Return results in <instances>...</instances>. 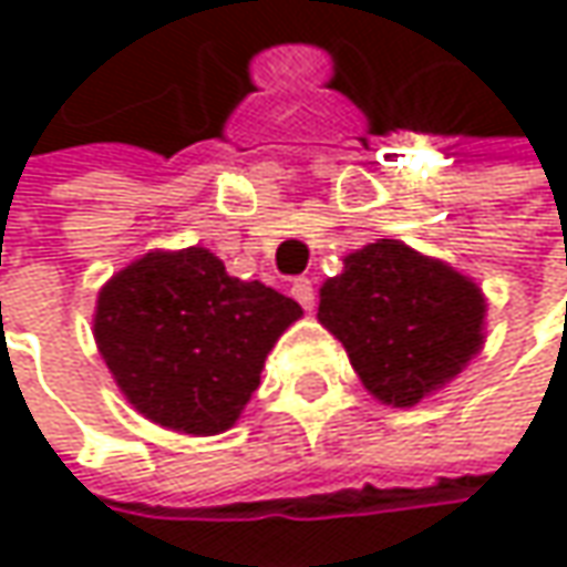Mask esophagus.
<instances>
[{
    "label": "esophagus",
    "instance_id": "esophagus-1",
    "mask_svg": "<svg viewBox=\"0 0 567 567\" xmlns=\"http://www.w3.org/2000/svg\"><path fill=\"white\" fill-rule=\"evenodd\" d=\"M290 292H292V299H296V302H299V306H302L306 311L315 306V284H311L309 277H296V280H292Z\"/></svg>",
    "mask_w": 567,
    "mask_h": 567
}]
</instances>
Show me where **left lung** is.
Segmentation results:
<instances>
[{"mask_svg":"<svg viewBox=\"0 0 567 567\" xmlns=\"http://www.w3.org/2000/svg\"><path fill=\"white\" fill-rule=\"evenodd\" d=\"M318 321L343 343L371 396L412 409L446 383L487 340V299L474 277L402 239H378L343 258L321 287Z\"/></svg>","mask_w":567,"mask_h":567,"instance_id":"1","label":"left lung"}]
</instances>
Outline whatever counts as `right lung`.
<instances>
[{
    "label": "right lung",
    "instance_id": "obj_1",
    "mask_svg": "<svg viewBox=\"0 0 567 567\" xmlns=\"http://www.w3.org/2000/svg\"><path fill=\"white\" fill-rule=\"evenodd\" d=\"M299 302L227 275L203 246L152 249L99 290L93 337L117 390L152 424L215 436L237 424Z\"/></svg>",
    "mask_w": 567,
    "mask_h": 567
}]
</instances>
